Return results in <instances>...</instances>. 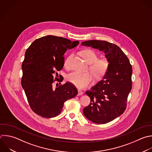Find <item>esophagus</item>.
<instances>
[{
  "mask_svg": "<svg viewBox=\"0 0 152 152\" xmlns=\"http://www.w3.org/2000/svg\"><path fill=\"white\" fill-rule=\"evenodd\" d=\"M83 92L81 90H78V96H81V95H83Z\"/></svg>",
  "mask_w": 152,
  "mask_h": 152,
  "instance_id": "esophagus-1",
  "label": "esophagus"
}]
</instances>
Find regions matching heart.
<instances>
[{"label": "heart", "instance_id": "1", "mask_svg": "<svg viewBox=\"0 0 152 152\" xmlns=\"http://www.w3.org/2000/svg\"><path fill=\"white\" fill-rule=\"evenodd\" d=\"M81 55L90 65L89 69L93 77L96 80L102 79L107 73L109 68V62L106 59H97V53L92 49H86L81 52ZM73 54L70 55L65 60L64 65L69 66V61ZM89 72L81 73L74 71L67 76V80L78 88H84L93 82V76Z\"/></svg>", "mask_w": 152, "mask_h": 152}]
</instances>
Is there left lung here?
<instances>
[{"label":"left lung","instance_id":"8db88e82","mask_svg":"<svg viewBox=\"0 0 152 152\" xmlns=\"http://www.w3.org/2000/svg\"><path fill=\"white\" fill-rule=\"evenodd\" d=\"M81 45L103 51L109 62L106 75L86 92L91 101L83 109L85 116L91 122L106 124L122 115L126 109L132 88V66L125 54L115 44L93 40L83 42Z\"/></svg>","mask_w":152,"mask_h":152}]
</instances>
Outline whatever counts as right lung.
<instances>
[{
  "instance_id": "right-lung-1",
  "label": "right lung",
  "mask_w": 152,
  "mask_h": 152,
  "mask_svg": "<svg viewBox=\"0 0 152 152\" xmlns=\"http://www.w3.org/2000/svg\"><path fill=\"white\" fill-rule=\"evenodd\" d=\"M78 44V41L49 35L36 39L27 49L22 64L21 85L36 114L46 118L55 117L61 112L64 102L78 94L71 83L55 89L53 83L56 80L62 81L64 78L53 77L63 68L65 52Z\"/></svg>"
}]
</instances>
